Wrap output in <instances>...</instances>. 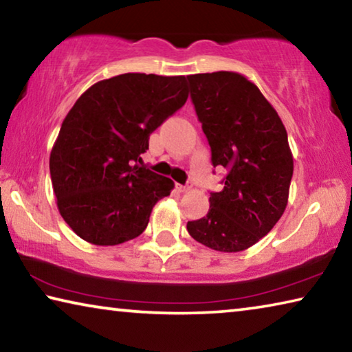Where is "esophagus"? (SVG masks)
Returning a JSON list of instances; mask_svg holds the SVG:
<instances>
[{
	"mask_svg": "<svg viewBox=\"0 0 352 352\" xmlns=\"http://www.w3.org/2000/svg\"><path fill=\"white\" fill-rule=\"evenodd\" d=\"M190 189H192V182H188L186 184H178V190L180 192H188Z\"/></svg>",
	"mask_w": 352,
	"mask_h": 352,
	"instance_id": "obj_1",
	"label": "esophagus"
}]
</instances>
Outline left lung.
I'll use <instances>...</instances> for the list:
<instances>
[{
	"instance_id": "left-lung-1",
	"label": "left lung",
	"mask_w": 352,
	"mask_h": 352,
	"mask_svg": "<svg viewBox=\"0 0 352 352\" xmlns=\"http://www.w3.org/2000/svg\"><path fill=\"white\" fill-rule=\"evenodd\" d=\"M188 80L212 166L228 169L223 189L211 192L206 217L188 222V233L216 252H243L269 233L287 206L294 175L287 132L245 76L217 71Z\"/></svg>"
}]
</instances>
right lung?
Returning a JSON list of instances; mask_svg holds the SVG:
<instances>
[{
    "label": "right lung",
    "instance_id": "1",
    "mask_svg": "<svg viewBox=\"0 0 352 352\" xmlns=\"http://www.w3.org/2000/svg\"><path fill=\"white\" fill-rule=\"evenodd\" d=\"M188 99L186 77L119 74L76 100L52 146L50 170L65 222L94 245H119L146 230L174 182L141 163L148 136Z\"/></svg>",
    "mask_w": 352,
    "mask_h": 352
}]
</instances>
